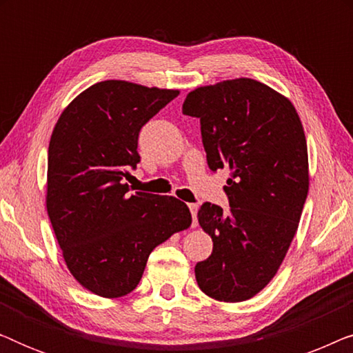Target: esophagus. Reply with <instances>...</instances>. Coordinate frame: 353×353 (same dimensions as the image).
Listing matches in <instances>:
<instances>
[{
  "instance_id": "obj_1",
  "label": "esophagus",
  "mask_w": 353,
  "mask_h": 353,
  "mask_svg": "<svg viewBox=\"0 0 353 353\" xmlns=\"http://www.w3.org/2000/svg\"><path fill=\"white\" fill-rule=\"evenodd\" d=\"M191 210V216H192V226L197 225V204H190L188 205Z\"/></svg>"
}]
</instances>
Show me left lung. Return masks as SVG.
<instances>
[{"label":"left lung","instance_id":"8db88e82","mask_svg":"<svg viewBox=\"0 0 353 353\" xmlns=\"http://www.w3.org/2000/svg\"><path fill=\"white\" fill-rule=\"evenodd\" d=\"M183 114L201 120L212 172L228 168L230 209L204 202L199 225L214 241L196 263L201 291L221 302H243L276 274L296 234L308 192V154L291 101L252 79L191 91Z\"/></svg>","mask_w":353,"mask_h":353}]
</instances>
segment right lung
Masks as SVG:
<instances>
[{"label": "right lung", "instance_id": "add662e5", "mask_svg": "<svg viewBox=\"0 0 353 353\" xmlns=\"http://www.w3.org/2000/svg\"><path fill=\"white\" fill-rule=\"evenodd\" d=\"M178 90L122 80L91 85L64 109L48 148L46 209L65 265L101 297L138 286L149 254L191 225L185 202L132 192L138 137Z\"/></svg>", "mask_w": 353, "mask_h": 353}]
</instances>
